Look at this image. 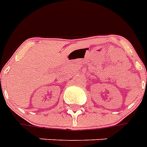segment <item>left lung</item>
Returning a JSON list of instances; mask_svg holds the SVG:
<instances>
[{
    "mask_svg": "<svg viewBox=\"0 0 147 147\" xmlns=\"http://www.w3.org/2000/svg\"><path fill=\"white\" fill-rule=\"evenodd\" d=\"M146 71H147V70H146Z\"/></svg>",
    "mask_w": 147,
    "mask_h": 147,
    "instance_id": "obj_1",
    "label": "left lung"
}]
</instances>
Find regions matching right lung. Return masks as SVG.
Returning a JSON list of instances; mask_svg holds the SVG:
<instances>
[{
    "label": "right lung",
    "instance_id": "1",
    "mask_svg": "<svg viewBox=\"0 0 147 147\" xmlns=\"http://www.w3.org/2000/svg\"><path fill=\"white\" fill-rule=\"evenodd\" d=\"M0 82H1V78H0Z\"/></svg>",
    "mask_w": 147,
    "mask_h": 147
}]
</instances>
